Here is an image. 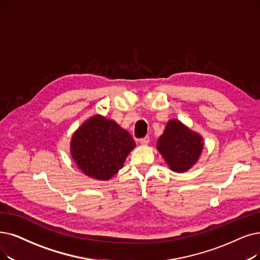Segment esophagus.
Listing matches in <instances>:
<instances>
[{
	"mask_svg": "<svg viewBox=\"0 0 260 260\" xmlns=\"http://www.w3.org/2000/svg\"><path fill=\"white\" fill-rule=\"evenodd\" d=\"M140 143H141L142 145H147V144L149 143V138H148V137H145V138L141 139V140H140Z\"/></svg>",
	"mask_w": 260,
	"mask_h": 260,
	"instance_id": "esophagus-1",
	"label": "esophagus"
}]
</instances>
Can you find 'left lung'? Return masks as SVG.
Returning a JSON list of instances; mask_svg holds the SVG:
<instances>
[{
    "instance_id": "1",
    "label": "left lung",
    "mask_w": 260,
    "mask_h": 260,
    "mask_svg": "<svg viewBox=\"0 0 260 260\" xmlns=\"http://www.w3.org/2000/svg\"><path fill=\"white\" fill-rule=\"evenodd\" d=\"M204 145L200 133L178 119H170L157 142V149L171 171L184 173L199 161Z\"/></svg>"
}]
</instances>
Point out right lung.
<instances>
[{
    "label": "right lung",
    "instance_id": "add662e5",
    "mask_svg": "<svg viewBox=\"0 0 260 260\" xmlns=\"http://www.w3.org/2000/svg\"><path fill=\"white\" fill-rule=\"evenodd\" d=\"M136 148L130 133L113 119L89 117L74 132L70 154L79 170L97 180H110L123 168L128 154Z\"/></svg>",
    "mask_w": 260,
    "mask_h": 260
}]
</instances>
